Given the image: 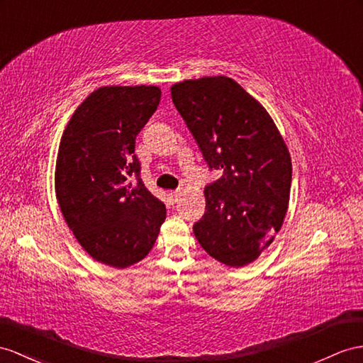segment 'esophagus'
Wrapping results in <instances>:
<instances>
[{"label": "esophagus", "instance_id": "esophagus-1", "mask_svg": "<svg viewBox=\"0 0 363 363\" xmlns=\"http://www.w3.org/2000/svg\"><path fill=\"white\" fill-rule=\"evenodd\" d=\"M179 196H181V191H178V190H173V191L169 193V199H170L172 203L178 202V201H179Z\"/></svg>", "mask_w": 363, "mask_h": 363}]
</instances>
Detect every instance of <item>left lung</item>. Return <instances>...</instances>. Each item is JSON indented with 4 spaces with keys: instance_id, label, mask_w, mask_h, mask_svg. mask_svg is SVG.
Segmentation results:
<instances>
[{
    "instance_id": "left-lung-1",
    "label": "left lung",
    "mask_w": 363,
    "mask_h": 363,
    "mask_svg": "<svg viewBox=\"0 0 363 363\" xmlns=\"http://www.w3.org/2000/svg\"><path fill=\"white\" fill-rule=\"evenodd\" d=\"M172 99L210 169L206 213L193 225L206 252L227 267L252 264L281 230L291 189V156L265 107L228 77L185 79Z\"/></svg>"
}]
</instances>
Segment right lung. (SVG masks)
<instances>
[{
  "mask_svg": "<svg viewBox=\"0 0 363 363\" xmlns=\"http://www.w3.org/2000/svg\"><path fill=\"white\" fill-rule=\"evenodd\" d=\"M156 86H106L64 128L55 193L64 220L95 261L127 268L150 253L165 206L139 178L135 139L160 106Z\"/></svg>",
  "mask_w": 363,
  "mask_h": 363,
  "instance_id": "1",
  "label": "right lung"
}]
</instances>
